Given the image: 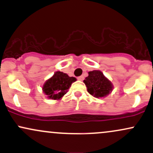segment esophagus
<instances>
[{
  "label": "esophagus",
  "mask_w": 153,
  "mask_h": 153,
  "mask_svg": "<svg viewBox=\"0 0 153 153\" xmlns=\"http://www.w3.org/2000/svg\"><path fill=\"white\" fill-rule=\"evenodd\" d=\"M84 79V76L83 75H80V76L78 77V80H82Z\"/></svg>",
  "instance_id": "obj_1"
}]
</instances>
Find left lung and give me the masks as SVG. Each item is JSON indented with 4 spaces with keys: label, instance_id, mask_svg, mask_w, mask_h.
<instances>
[{
    "label": "left lung",
    "instance_id": "1",
    "mask_svg": "<svg viewBox=\"0 0 153 153\" xmlns=\"http://www.w3.org/2000/svg\"><path fill=\"white\" fill-rule=\"evenodd\" d=\"M87 87L88 92L96 98L106 96L113 90L111 82L99 71L88 73V76L83 80Z\"/></svg>",
    "mask_w": 153,
    "mask_h": 153
}]
</instances>
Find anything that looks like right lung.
I'll return each instance as SVG.
<instances>
[{
    "label": "right lung",
    "instance_id": "obj_1",
    "mask_svg": "<svg viewBox=\"0 0 153 153\" xmlns=\"http://www.w3.org/2000/svg\"><path fill=\"white\" fill-rule=\"evenodd\" d=\"M76 80L74 77H69L66 73L57 71L47 80L43 86V91L49 99H59L68 92L71 84Z\"/></svg>",
    "mask_w": 153,
    "mask_h": 153
}]
</instances>
